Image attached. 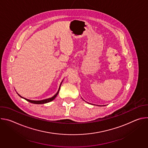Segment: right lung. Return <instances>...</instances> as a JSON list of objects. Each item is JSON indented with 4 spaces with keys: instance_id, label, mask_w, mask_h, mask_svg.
Returning <instances> with one entry per match:
<instances>
[{
    "instance_id": "1",
    "label": "right lung",
    "mask_w": 148,
    "mask_h": 148,
    "mask_svg": "<svg viewBox=\"0 0 148 148\" xmlns=\"http://www.w3.org/2000/svg\"><path fill=\"white\" fill-rule=\"evenodd\" d=\"M61 83H62V82H61ZM61 84H60V86H61ZM60 88H59L58 91V92H57V94H55L53 97L50 98H48V99H43V100H41V101H33V100H30V99H26V98H23L22 97H21L19 94H18V95L20 97H22V98H24L25 99H26V101H29V102H31V103H36V104H43V103H47V102H51V101H52L53 99H55V98L57 97V94H58V92H59V90H60Z\"/></svg>"
}]
</instances>
